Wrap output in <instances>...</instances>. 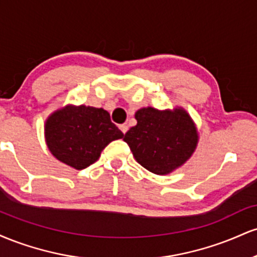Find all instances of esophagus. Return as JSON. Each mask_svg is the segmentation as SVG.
Masks as SVG:
<instances>
[{"mask_svg": "<svg viewBox=\"0 0 257 257\" xmlns=\"http://www.w3.org/2000/svg\"><path fill=\"white\" fill-rule=\"evenodd\" d=\"M119 129H120V132L123 133V134H125L126 131H128V125H126V124H120L119 125Z\"/></svg>", "mask_w": 257, "mask_h": 257, "instance_id": "1", "label": "esophagus"}]
</instances>
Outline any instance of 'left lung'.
I'll return each mask as SVG.
<instances>
[{"label": "left lung", "instance_id": "1", "mask_svg": "<svg viewBox=\"0 0 257 257\" xmlns=\"http://www.w3.org/2000/svg\"><path fill=\"white\" fill-rule=\"evenodd\" d=\"M135 119L137 125L125 133L123 140L138 163L149 172L168 175L192 157L199 134L185 108L158 110L147 106L135 112Z\"/></svg>", "mask_w": 257, "mask_h": 257}]
</instances>
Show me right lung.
Here are the masks:
<instances>
[{
    "label": "right lung",
    "mask_w": 257,
    "mask_h": 257,
    "mask_svg": "<svg viewBox=\"0 0 257 257\" xmlns=\"http://www.w3.org/2000/svg\"><path fill=\"white\" fill-rule=\"evenodd\" d=\"M124 137L104 108L65 105L53 111L44 123V139L58 161L82 170L96 162L111 141Z\"/></svg>",
    "instance_id": "add662e5"
}]
</instances>
